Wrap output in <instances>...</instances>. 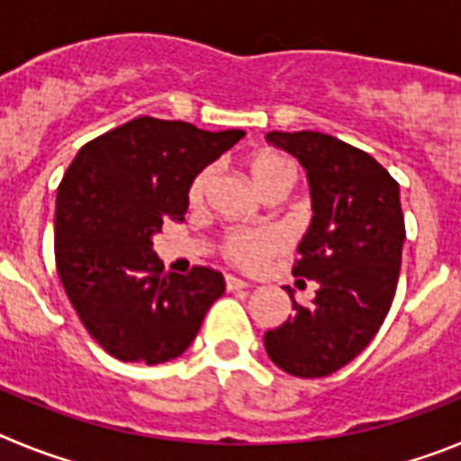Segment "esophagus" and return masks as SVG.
I'll return each mask as SVG.
<instances>
[{
    "mask_svg": "<svg viewBox=\"0 0 461 461\" xmlns=\"http://www.w3.org/2000/svg\"><path fill=\"white\" fill-rule=\"evenodd\" d=\"M247 286H249V284H247L244 279H238V276L226 275V288H228V291H240V288H247Z\"/></svg>",
    "mask_w": 461,
    "mask_h": 461,
    "instance_id": "obj_1",
    "label": "esophagus"
}]
</instances>
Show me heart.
Instances as JSON below:
<instances>
[{
	"mask_svg": "<svg viewBox=\"0 0 461 461\" xmlns=\"http://www.w3.org/2000/svg\"><path fill=\"white\" fill-rule=\"evenodd\" d=\"M249 173L254 185L266 195L286 194L297 180V168L286 154L275 149H263L249 161ZM214 182V168L207 166L195 175L189 186L191 205H201ZM288 247V238L279 228H230L221 238V256L242 267L256 270Z\"/></svg>",
	"mask_w": 461,
	"mask_h": 461,
	"instance_id": "1",
	"label": "heart"
}]
</instances>
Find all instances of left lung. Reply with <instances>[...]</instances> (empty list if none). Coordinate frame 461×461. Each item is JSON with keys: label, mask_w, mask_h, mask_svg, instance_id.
Instances as JSON below:
<instances>
[{"label": "left lung", "mask_w": 461, "mask_h": 461, "mask_svg": "<svg viewBox=\"0 0 461 461\" xmlns=\"http://www.w3.org/2000/svg\"><path fill=\"white\" fill-rule=\"evenodd\" d=\"M267 142L307 168L313 219L293 275L319 284L312 304L266 332V351L284 372H337L374 339L397 291L406 228L399 185L367 152L319 131H270Z\"/></svg>", "instance_id": "1"}]
</instances>
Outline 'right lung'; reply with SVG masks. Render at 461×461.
Listing matches in <instances>:
<instances>
[{"mask_svg":"<svg viewBox=\"0 0 461 461\" xmlns=\"http://www.w3.org/2000/svg\"><path fill=\"white\" fill-rule=\"evenodd\" d=\"M244 131L136 117L80 148L57 189L55 260L68 300L104 351L158 365L182 356L221 297V272H166L152 238L185 221L194 177Z\"/></svg>","mask_w":461,"mask_h":461,"instance_id":"obj_1","label":"right lung"}]
</instances>
